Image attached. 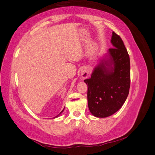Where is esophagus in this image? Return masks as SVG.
Listing matches in <instances>:
<instances>
[{
	"label": "esophagus",
	"instance_id": "esophagus-1",
	"mask_svg": "<svg viewBox=\"0 0 155 155\" xmlns=\"http://www.w3.org/2000/svg\"><path fill=\"white\" fill-rule=\"evenodd\" d=\"M88 74H89V70L87 68H84L82 71H81V77L82 78H87L88 76Z\"/></svg>",
	"mask_w": 155,
	"mask_h": 155
}]
</instances>
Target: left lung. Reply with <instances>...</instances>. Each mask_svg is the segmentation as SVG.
Wrapping results in <instances>:
<instances>
[{
    "mask_svg": "<svg viewBox=\"0 0 155 155\" xmlns=\"http://www.w3.org/2000/svg\"><path fill=\"white\" fill-rule=\"evenodd\" d=\"M111 43L113 48L109 50V59L94 68L91 78L84 80L88 86V109L98 118H105L118 111L129 92L130 58L127 50L114 31Z\"/></svg>",
    "mask_w": 155,
    "mask_h": 155,
    "instance_id": "left-lung-1",
    "label": "left lung"
}]
</instances>
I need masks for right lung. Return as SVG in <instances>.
<instances>
[{
	"mask_svg": "<svg viewBox=\"0 0 155 155\" xmlns=\"http://www.w3.org/2000/svg\"><path fill=\"white\" fill-rule=\"evenodd\" d=\"M63 110H64V109H63V110H62V111H61V112H60V113H59V114H58V115H57V116H55V117H54V118H56V117H58V116H59V114H61V112H63Z\"/></svg>",
	"mask_w": 155,
	"mask_h": 155,
	"instance_id": "1",
	"label": "right lung"
}]
</instances>
